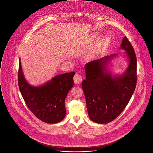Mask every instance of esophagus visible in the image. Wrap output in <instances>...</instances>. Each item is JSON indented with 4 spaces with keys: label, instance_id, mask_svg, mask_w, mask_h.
Masks as SVG:
<instances>
[{
    "label": "esophagus",
    "instance_id": "obj_1",
    "mask_svg": "<svg viewBox=\"0 0 153 153\" xmlns=\"http://www.w3.org/2000/svg\"><path fill=\"white\" fill-rule=\"evenodd\" d=\"M73 79H74V83H75L76 84H77V85L80 83L82 82V77H81L79 74H77V73H76V74L74 75Z\"/></svg>",
    "mask_w": 153,
    "mask_h": 153
}]
</instances>
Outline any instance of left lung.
Masks as SVG:
<instances>
[{
    "label": "left lung",
    "mask_w": 153,
    "mask_h": 153,
    "mask_svg": "<svg viewBox=\"0 0 153 153\" xmlns=\"http://www.w3.org/2000/svg\"><path fill=\"white\" fill-rule=\"evenodd\" d=\"M120 49L128 59V67L121 74L113 75L109 69L110 62L118 54L105 56L85 65L86 79L82 82L86 108L90 119L105 124L114 120L123 111L136 88L137 59L134 50L126 37Z\"/></svg>",
    "instance_id": "left-lung-1"
}]
</instances>
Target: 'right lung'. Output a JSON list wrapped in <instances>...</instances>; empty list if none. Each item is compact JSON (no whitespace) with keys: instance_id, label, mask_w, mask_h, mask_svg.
I'll list each match as a JSON object with an SVG mask.
<instances>
[{"instance_id":"add662e5","label":"right lung","mask_w":153,"mask_h":153,"mask_svg":"<svg viewBox=\"0 0 153 153\" xmlns=\"http://www.w3.org/2000/svg\"><path fill=\"white\" fill-rule=\"evenodd\" d=\"M74 72L59 74L44 84L33 86L25 79L19 59V90L26 105L36 117L51 124L60 122L65 118V98L74 85Z\"/></svg>"}]
</instances>
